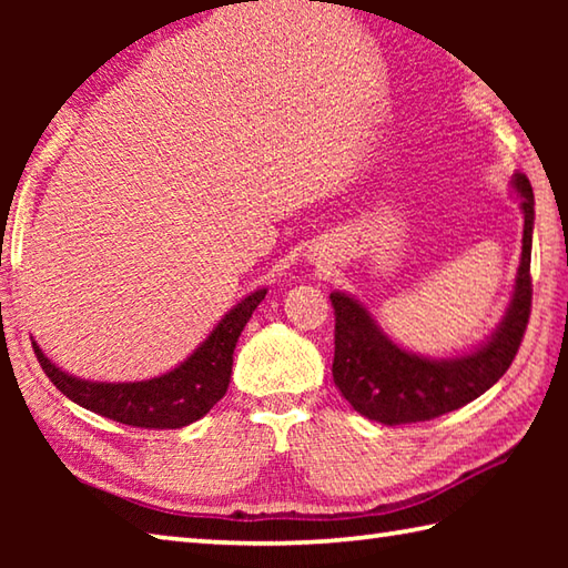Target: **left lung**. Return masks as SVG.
I'll list each match as a JSON object with an SVG mask.
<instances>
[{"label": "left lung", "mask_w": 568, "mask_h": 568, "mask_svg": "<svg viewBox=\"0 0 568 568\" xmlns=\"http://www.w3.org/2000/svg\"><path fill=\"white\" fill-rule=\"evenodd\" d=\"M514 185L524 210V250L514 301L501 328L476 353L454 361L418 358L390 343L361 303L343 293H331L335 311L333 381L361 416L386 426L434 420L486 393L514 363L531 315L534 293V190L526 175H516Z\"/></svg>", "instance_id": "obj_1"}]
</instances>
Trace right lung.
Instances as JSON below:
<instances>
[{
  "mask_svg": "<svg viewBox=\"0 0 568 568\" xmlns=\"http://www.w3.org/2000/svg\"><path fill=\"white\" fill-rule=\"evenodd\" d=\"M267 291L250 293L243 303H237L210 338L165 376L140 381V383H90L72 378L44 358L40 345L32 343L37 361L47 373L57 390L67 398L80 403L82 408L100 413L124 426L168 430L182 428L203 418L215 403L225 396L230 373H233V353L240 333L253 318V311Z\"/></svg>",
  "mask_w": 568,
  "mask_h": 568,
  "instance_id": "1",
  "label": "right lung"
}]
</instances>
